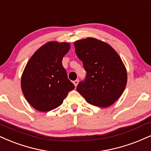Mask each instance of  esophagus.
<instances>
[{
	"label": "esophagus",
	"instance_id": "1",
	"mask_svg": "<svg viewBox=\"0 0 151 151\" xmlns=\"http://www.w3.org/2000/svg\"><path fill=\"white\" fill-rule=\"evenodd\" d=\"M73 83H74V86H75V87H76L78 85V83H79V80H78V79H76V80H74L73 81Z\"/></svg>",
	"mask_w": 151,
	"mask_h": 151
}]
</instances>
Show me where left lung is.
Listing matches in <instances>:
<instances>
[{"mask_svg":"<svg viewBox=\"0 0 151 151\" xmlns=\"http://www.w3.org/2000/svg\"><path fill=\"white\" fill-rule=\"evenodd\" d=\"M77 57L82 61L86 75L77 91L90 104L106 108L120 97L127 81V74L117 52L106 43L94 39L74 43Z\"/></svg>","mask_w":151,"mask_h":151,"instance_id":"8db88e82","label":"left lung"}]
</instances>
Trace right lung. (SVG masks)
Listing matches in <instances>:
<instances>
[{"label": "right lung", "mask_w": 151, "mask_h": 151, "mask_svg": "<svg viewBox=\"0 0 151 151\" xmlns=\"http://www.w3.org/2000/svg\"><path fill=\"white\" fill-rule=\"evenodd\" d=\"M70 43L48 42L32 56L25 67L21 87L25 99L36 110L47 112L58 108L75 88L62 61Z\"/></svg>", "instance_id": "1"}]
</instances>
